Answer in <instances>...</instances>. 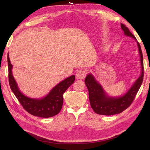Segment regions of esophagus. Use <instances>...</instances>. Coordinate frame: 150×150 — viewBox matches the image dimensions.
I'll use <instances>...</instances> for the list:
<instances>
[{
	"mask_svg": "<svg viewBox=\"0 0 150 150\" xmlns=\"http://www.w3.org/2000/svg\"><path fill=\"white\" fill-rule=\"evenodd\" d=\"M86 72L84 70L81 69V70L78 71V72H76V77L77 79H83L86 77Z\"/></svg>",
	"mask_w": 150,
	"mask_h": 150,
	"instance_id": "esophagus-1",
	"label": "esophagus"
}]
</instances>
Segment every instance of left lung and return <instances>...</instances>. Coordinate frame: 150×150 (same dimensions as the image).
Segmentation results:
<instances>
[{
  "label": "left lung",
  "mask_w": 150,
  "mask_h": 150,
  "mask_svg": "<svg viewBox=\"0 0 150 150\" xmlns=\"http://www.w3.org/2000/svg\"><path fill=\"white\" fill-rule=\"evenodd\" d=\"M121 28L124 31L125 35L136 39L134 35L125 24H121ZM137 44L142 68V74L128 91L123 96L117 98L108 96L101 84L98 83L91 74H89L86 77L84 81L89 91L91 106L97 114L106 116L119 114L128 108L133 103L142 84L144 76L143 54L138 42H137Z\"/></svg>",
  "instance_id": "8db88e82"
}]
</instances>
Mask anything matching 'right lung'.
<instances>
[{
  "instance_id": "add662e5",
  "label": "right lung",
  "mask_w": 150,
  "mask_h": 150,
  "mask_svg": "<svg viewBox=\"0 0 150 150\" xmlns=\"http://www.w3.org/2000/svg\"><path fill=\"white\" fill-rule=\"evenodd\" d=\"M7 61L8 82L11 89L24 110L32 115L45 118L57 115L62 106L63 94L74 83L75 76L72 75L61 81L44 98L42 99H33L24 96L20 91L16 81L12 76V65L11 63L8 54Z\"/></svg>"
}]
</instances>
